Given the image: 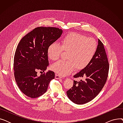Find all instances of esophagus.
Wrapping results in <instances>:
<instances>
[{
    "mask_svg": "<svg viewBox=\"0 0 123 123\" xmlns=\"http://www.w3.org/2000/svg\"><path fill=\"white\" fill-rule=\"evenodd\" d=\"M62 78V77L60 76V75H59L58 74H55V79H61Z\"/></svg>",
    "mask_w": 123,
    "mask_h": 123,
    "instance_id": "1",
    "label": "esophagus"
}]
</instances>
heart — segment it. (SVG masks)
I'll list each match as a JSON object with an SVG mask.
<instances>
[{
	"instance_id": "obj_1",
	"label": "heart",
	"mask_w": 123,
	"mask_h": 123,
	"mask_svg": "<svg viewBox=\"0 0 123 123\" xmlns=\"http://www.w3.org/2000/svg\"><path fill=\"white\" fill-rule=\"evenodd\" d=\"M97 49V43L94 39L76 33L68 34L61 40L60 45L54 43L48 48V57L53 61L57 60L63 51L68 52L67 60L55 62L51 69L63 76L69 75L76 68L82 70L92 61Z\"/></svg>"
}]
</instances>
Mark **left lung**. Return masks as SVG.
I'll list each match as a JSON object with an SVG mask.
<instances>
[{"mask_svg": "<svg viewBox=\"0 0 123 123\" xmlns=\"http://www.w3.org/2000/svg\"><path fill=\"white\" fill-rule=\"evenodd\" d=\"M109 69L104 45L100 39L96 53L88 65L73 77L85 78L79 82L74 80L73 87L67 91L69 99L82 105L92 100L98 95L107 81Z\"/></svg>", "mask_w": 123, "mask_h": 123, "instance_id": "left-lung-1", "label": "left lung"}]
</instances>
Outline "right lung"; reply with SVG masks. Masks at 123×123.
Masks as SVG:
<instances>
[{
    "label": "right lung",
    "mask_w": 123,
    "mask_h": 123,
    "mask_svg": "<svg viewBox=\"0 0 123 123\" xmlns=\"http://www.w3.org/2000/svg\"><path fill=\"white\" fill-rule=\"evenodd\" d=\"M61 29L39 27L24 36L17 47L14 58V74L21 91L31 98H37L46 92L49 84L54 79L52 71L38 77L37 71L44 72L49 65L48 48L60 38Z\"/></svg>",
    "instance_id": "add662e5"
}]
</instances>
